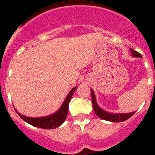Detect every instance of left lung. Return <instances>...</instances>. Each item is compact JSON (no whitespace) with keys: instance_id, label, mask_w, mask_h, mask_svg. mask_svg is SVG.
<instances>
[{"instance_id":"obj_1","label":"left lung","mask_w":155,"mask_h":155,"mask_svg":"<svg viewBox=\"0 0 155 155\" xmlns=\"http://www.w3.org/2000/svg\"><path fill=\"white\" fill-rule=\"evenodd\" d=\"M130 51L133 57H140V58L142 57V56L139 53L134 50L133 49H130ZM91 93L93 109H94V113L99 118L102 119V120H106V121L114 122V123H120V122H124L125 120H128L130 117H131L135 113V112H132V113H109V112H106V111H105L104 109H102V108H100L98 106V103H97L96 98H95V94H94L92 89H91Z\"/></svg>"}]
</instances>
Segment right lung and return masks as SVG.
<instances>
[{
    "instance_id": "right-lung-1",
    "label": "right lung",
    "mask_w": 155,
    "mask_h": 155,
    "mask_svg": "<svg viewBox=\"0 0 155 155\" xmlns=\"http://www.w3.org/2000/svg\"><path fill=\"white\" fill-rule=\"evenodd\" d=\"M76 89L77 87H73L70 91V92L68 93V96L66 97L65 100L63 102L61 108L56 113L50 115V116H42V117H28V116H23L21 113H19L16 110V109L15 111L17 112L18 114L19 115V116L24 121L29 124L30 125L39 127V128L47 129V130L55 129L57 127H60L65 121L68 113V105H69V102L71 101V98H72V95H73L74 92Z\"/></svg>"
}]
</instances>
